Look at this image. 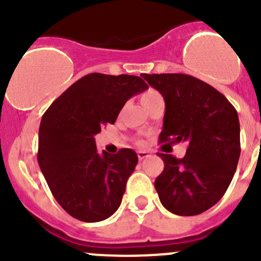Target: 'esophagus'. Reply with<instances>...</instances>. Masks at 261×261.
<instances>
[{
	"label": "esophagus",
	"instance_id": "obj_1",
	"mask_svg": "<svg viewBox=\"0 0 261 261\" xmlns=\"http://www.w3.org/2000/svg\"><path fill=\"white\" fill-rule=\"evenodd\" d=\"M150 155V152L149 151H146V150H139L138 151V158H139V160H144L145 159V158H147Z\"/></svg>",
	"mask_w": 261,
	"mask_h": 261
}]
</instances>
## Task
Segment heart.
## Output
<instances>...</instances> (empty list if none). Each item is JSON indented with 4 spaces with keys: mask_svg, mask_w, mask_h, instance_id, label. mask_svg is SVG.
Masks as SVG:
<instances>
[{
    "mask_svg": "<svg viewBox=\"0 0 261 261\" xmlns=\"http://www.w3.org/2000/svg\"><path fill=\"white\" fill-rule=\"evenodd\" d=\"M158 94H159V93H158V92H155V91H152V89H150V91L144 92V93L141 94V103H145L147 99L152 98V97L158 96Z\"/></svg>",
    "mask_w": 261,
    "mask_h": 261,
    "instance_id": "obj_1",
    "label": "heart"
}]
</instances>
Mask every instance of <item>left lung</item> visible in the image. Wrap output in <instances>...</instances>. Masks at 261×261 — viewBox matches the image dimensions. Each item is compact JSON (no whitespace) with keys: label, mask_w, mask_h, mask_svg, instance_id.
<instances>
[{"label":"left lung","mask_w":261,"mask_h":261,"mask_svg":"<svg viewBox=\"0 0 261 261\" xmlns=\"http://www.w3.org/2000/svg\"><path fill=\"white\" fill-rule=\"evenodd\" d=\"M143 78L164 97L160 143L188 141L181 159L159 152L164 162L155 179L160 202L174 215H199L222 198L235 174L241 151L238 112L217 89L192 75Z\"/></svg>","instance_id":"left-lung-1"}]
</instances>
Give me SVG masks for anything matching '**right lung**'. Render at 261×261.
I'll return each instance as SVG.
<instances>
[{
    "mask_svg": "<svg viewBox=\"0 0 261 261\" xmlns=\"http://www.w3.org/2000/svg\"><path fill=\"white\" fill-rule=\"evenodd\" d=\"M147 89L136 75L91 73L58 97L41 118L38 163L53 196L83 222L114 215L138 164L133 149L98 152L94 135L115 123L126 101Z\"/></svg>",
    "mask_w": 261,
    "mask_h": 261,
    "instance_id": "add662e5",
    "label": "right lung"
}]
</instances>
